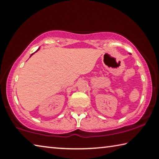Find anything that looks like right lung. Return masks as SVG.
Returning <instances> with one entry per match:
<instances>
[{
    "label": "right lung",
    "instance_id": "add662e5",
    "mask_svg": "<svg viewBox=\"0 0 159 159\" xmlns=\"http://www.w3.org/2000/svg\"><path fill=\"white\" fill-rule=\"evenodd\" d=\"M39 49H37V51H36V52H37V51H38V50H39ZM35 52H34V53H33V54H31V56H30V57H31L32 56V55H33V54H34V53H35Z\"/></svg>",
    "mask_w": 159,
    "mask_h": 159
}]
</instances>
